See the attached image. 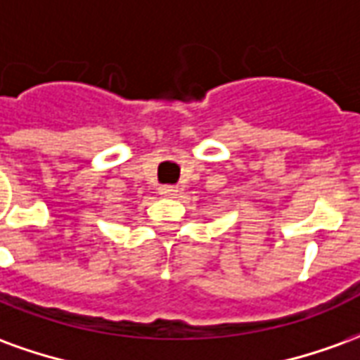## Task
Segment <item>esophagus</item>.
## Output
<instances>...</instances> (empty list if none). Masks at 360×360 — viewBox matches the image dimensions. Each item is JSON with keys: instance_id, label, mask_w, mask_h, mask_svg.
Here are the masks:
<instances>
[{"instance_id": "34e87169", "label": "esophagus", "mask_w": 360, "mask_h": 360, "mask_svg": "<svg viewBox=\"0 0 360 360\" xmlns=\"http://www.w3.org/2000/svg\"><path fill=\"white\" fill-rule=\"evenodd\" d=\"M158 193L162 196H175L177 195V187H173V185H162V187L158 188Z\"/></svg>"}]
</instances>
